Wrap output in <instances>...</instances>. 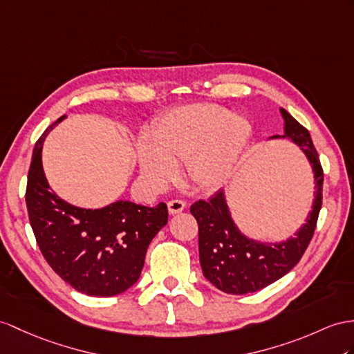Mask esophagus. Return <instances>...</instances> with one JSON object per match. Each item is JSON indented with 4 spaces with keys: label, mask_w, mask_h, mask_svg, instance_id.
I'll list each match as a JSON object with an SVG mask.
<instances>
[{
    "label": "esophagus",
    "mask_w": 354,
    "mask_h": 354,
    "mask_svg": "<svg viewBox=\"0 0 354 354\" xmlns=\"http://www.w3.org/2000/svg\"><path fill=\"white\" fill-rule=\"evenodd\" d=\"M186 207H187V204L182 200H171L168 203V210H169L171 214H177L180 212H183Z\"/></svg>",
    "instance_id": "esophagus-1"
}]
</instances>
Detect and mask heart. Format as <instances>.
<instances>
[{
	"mask_svg": "<svg viewBox=\"0 0 354 354\" xmlns=\"http://www.w3.org/2000/svg\"><path fill=\"white\" fill-rule=\"evenodd\" d=\"M252 126L216 103H192L162 114L150 136L138 140L135 154L142 183L160 189L177 177L185 163L186 178L200 191H216L234 174L251 140Z\"/></svg>",
	"mask_w": 354,
	"mask_h": 354,
	"instance_id": "b5f03b06",
	"label": "heart"
}]
</instances>
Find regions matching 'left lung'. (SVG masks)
<instances>
[{"label": "left lung", "instance_id": "left-lung-1", "mask_svg": "<svg viewBox=\"0 0 354 354\" xmlns=\"http://www.w3.org/2000/svg\"><path fill=\"white\" fill-rule=\"evenodd\" d=\"M283 135L269 140H288L305 154L314 177V200L304 225L281 242H261L251 239L239 228L231 216L225 191L221 189L209 201L200 200L191 205L198 222L200 264L204 278L228 295L255 292L281 279L295 267L314 236L318 213L322 209L323 169L311 135L281 108Z\"/></svg>", "mask_w": 354, "mask_h": 354}]
</instances>
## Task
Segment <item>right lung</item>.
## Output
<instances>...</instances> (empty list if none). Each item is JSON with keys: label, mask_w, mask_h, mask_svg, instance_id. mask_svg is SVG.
I'll use <instances>...</instances> for the list:
<instances>
[{"label": "right lung", "mask_w": 354, "mask_h": 354, "mask_svg": "<svg viewBox=\"0 0 354 354\" xmlns=\"http://www.w3.org/2000/svg\"><path fill=\"white\" fill-rule=\"evenodd\" d=\"M50 124L36 142L25 201L31 228L48 264L59 278L87 296L122 295L141 277L153 237L167 225L168 207L117 200L102 209H82L59 198L41 163Z\"/></svg>", "instance_id": "1"}]
</instances>
